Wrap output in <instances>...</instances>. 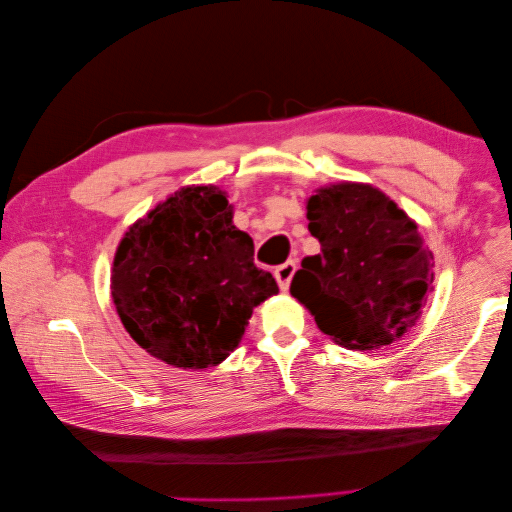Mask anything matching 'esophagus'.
Here are the masks:
<instances>
[{"label": "esophagus", "instance_id": "1", "mask_svg": "<svg viewBox=\"0 0 512 512\" xmlns=\"http://www.w3.org/2000/svg\"><path fill=\"white\" fill-rule=\"evenodd\" d=\"M294 271H297V262L294 260H288V262H284V265L275 269V280H277V284H280L282 290H288Z\"/></svg>", "mask_w": 512, "mask_h": 512}]
</instances>
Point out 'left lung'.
Masks as SVG:
<instances>
[{"instance_id": "obj_1", "label": "left lung", "mask_w": 512, "mask_h": 512, "mask_svg": "<svg viewBox=\"0 0 512 512\" xmlns=\"http://www.w3.org/2000/svg\"><path fill=\"white\" fill-rule=\"evenodd\" d=\"M320 254L294 273L290 294L318 329L350 350L389 346L408 333L433 284V254L416 224L365 183H337L307 200Z\"/></svg>"}]
</instances>
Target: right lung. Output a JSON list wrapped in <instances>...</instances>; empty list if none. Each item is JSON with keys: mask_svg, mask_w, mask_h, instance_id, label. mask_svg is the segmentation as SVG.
Listing matches in <instances>:
<instances>
[{"mask_svg": "<svg viewBox=\"0 0 512 512\" xmlns=\"http://www.w3.org/2000/svg\"><path fill=\"white\" fill-rule=\"evenodd\" d=\"M277 292L215 185L181 188L138 220L117 247L111 275L113 303L134 342L183 369L222 363L254 307Z\"/></svg>", "mask_w": 512, "mask_h": 512, "instance_id": "add662e5", "label": "right lung"}]
</instances>
